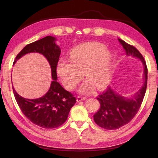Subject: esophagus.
<instances>
[{
	"mask_svg": "<svg viewBox=\"0 0 158 158\" xmlns=\"http://www.w3.org/2000/svg\"><path fill=\"white\" fill-rule=\"evenodd\" d=\"M86 99L85 97H83V96H79L77 97V102H80L81 101V100H85Z\"/></svg>",
	"mask_w": 158,
	"mask_h": 158,
	"instance_id": "1",
	"label": "esophagus"
}]
</instances>
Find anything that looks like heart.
<instances>
[{
  "instance_id": "1",
  "label": "heart",
  "mask_w": 158,
  "mask_h": 158,
  "mask_svg": "<svg viewBox=\"0 0 158 158\" xmlns=\"http://www.w3.org/2000/svg\"><path fill=\"white\" fill-rule=\"evenodd\" d=\"M113 58L111 53L103 45L96 42L85 43L70 52V59L60 58L57 65V73L67 89L75 88L81 81L83 73L88 82L80 92L89 93L93 86L102 89L111 78Z\"/></svg>"
}]
</instances>
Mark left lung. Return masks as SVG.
I'll return each mask as SVG.
<instances>
[{"label":"left lung","instance_id":"obj_1","mask_svg":"<svg viewBox=\"0 0 158 158\" xmlns=\"http://www.w3.org/2000/svg\"><path fill=\"white\" fill-rule=\"evenodd\" d=\"M127 56L139 59L143 64L144 83L132 98H126L116 93L109 87L98 96L100 109L94 115L97 125L106 130H115L128 123L138 113L145 94L147 85V67L143 56L135 47L118 39Z\"/></svg>","mask_w":158,"mask_h":158}]
</instances>
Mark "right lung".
<instances>
[{
    "label": "right lung",
    "mask_w": 158,
    "mask_h": 158,
    "mask_svg": "<svg viewBox=\"0 0 158 158\" xmlns=\"http://www.w3.org/2000/svg\"><path fill=\"white\" fill-rule=\"evenodd\" d=\"M56 39L48 36L25 46L13 64L28 53H39L44 56L49 63L52 81L44 96L36 99L23 98L13 87L15 98L20 109L33 123L43 128H56L66 122L70 109L76 102V98L66 91L57 81L56 68L61 50L56 44Z\"/></svg>",
    "instance_id": "1"
}]
</instances>
